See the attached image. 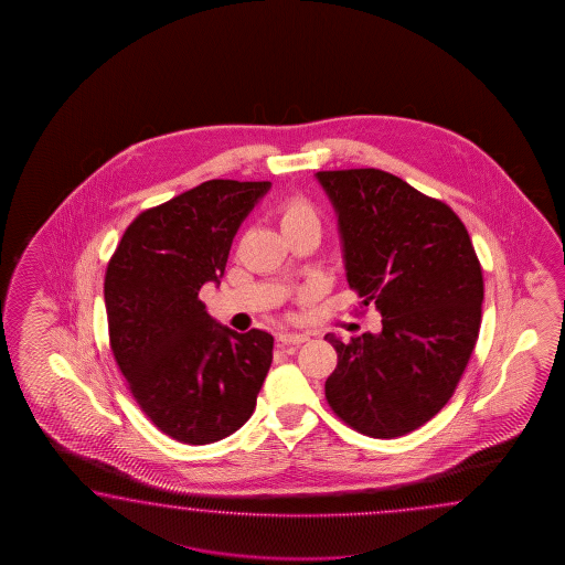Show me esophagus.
<instances>
[{
    "label": "esophagus",
    "instance_id": "obj_1",
    "mask_svg": "<svg viewBox=\"0 0 565 565\" xmlns=\"http://www.w3.org/2000/svg\"><path fill=\"white\" fill-rule=\"evenodd\" d=\"M307 339H309V335H305V333H290V331H285V333L278 335V341L282 345H299V343H305Z\"/></svg>",
    "mask_w": 565,
    "mask_h": 565
}]
</instances>
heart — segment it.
I'll return each instance as SVG.
<instances>
[{"label":"heart","instance_id":"heart-1","mask_svg":"<svg viewBox=\"0 0 565 565\" xmlns=\"http://www.w3.org/2000/svg\"><path fill=\"white\" fill-rule=\"evenodd\" d=\"M278 224L282 232L312 226L319 228V212L302 198H292L278 207Z\"/></svg>","mask_w":565,"mask_h":565}]
</instances>
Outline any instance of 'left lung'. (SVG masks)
<instances>
[{
	"label": "left lung",
	"instance_id": "left-lung-1",
	"mask_svg": "<svg viewBox=\"0 0 565 565\" xmlns=\"http://www.w3.org/2000/svg\"><path fill=\"white\" fill-rule=\"evenodd\" d=\"M333 205L349 287L382 315L380 333L345 343L324 396L373 438L420 428L455 394L477 343L482 273L448 205L380 169L315 173Z\"/></svg>",
	"mask_w": 565,
	"mask_h": 565
}]
</instances>
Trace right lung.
Here are the masks:
<instances>
[{"mask_svg": "<svg viewBox=\"0 0 565 565\" xmlns=\"http://www.w3.org/2000/svg\"><path fill=\"white\" fill-rule=\"evenodd\" d=\"M270 181L212 180L147 210L125 230L105 277L110 349L132 397L161 433L210 445L253 416L275 339L238 333L200 300L220 285L230 246Z\"/></svg>", "mask_w": 565, "mask_h": 565, "instance_id": "add662e5", "label": "right lung"}]
</instances>
